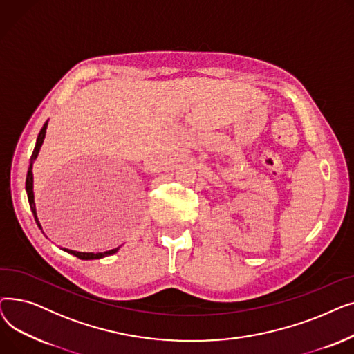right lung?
<instances>
[{"instance_id":"obj_1","label":"right lung","mask_w":354,"mask_h":354,"mask_svg":"<svg viewBox=\"0 0 354 354\" xmlns=\"http://www.w3.org/2000/svg\"><path fill=\"white\" fill-rule=\"evenodd\" d=\"M47 126H48V120L44 123L43 129L40 130L39 136H37L35 147H34L32 155H31V158H30V167H28V172H27V179H26V191H27V198H28L30 208H31V212H32V215H34L35 224L39 225V228H40V230H43V228H41V224H40L39 218H37L35 202H34V191H32V163H34V160L37 159V156H39L40 147H41V145H43V142H44V138H46V130H47ZM119 248H120V247L113 248V250H110V251H104V252H96V254H95V252H79V251H73V250H67V248H64V251H66V252H68V254H71V255H74V257L80 258V259H99V258H103V257H107V255H113L115 252H118V251H119Z\"/></svg>"}]
</instances>
